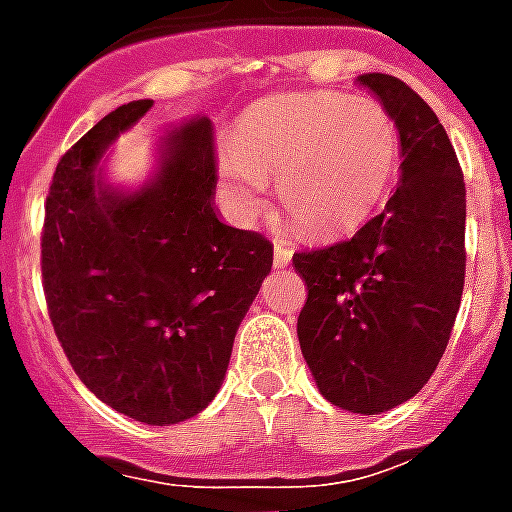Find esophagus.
<instances>
[{"instance_id": "esophagus-1", "label": "esophagus", "mask_w": 512, "mask_h": 512, "mask_svg": "<svg viewBox=\"0 0 512 512\" xmlns=\"http://www.w3.org/2000/svg\"><path fill=\"white\" fill-rule=\"evenodd\" d=\"M290 260H293V246L277 241V244H274V266L285 268Z\"/></svg>"}]
</instances>
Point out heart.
<instances>
[{
    "label": "heart",
    "mask_w": 512,
    "mask_h": 512,
    "mask_svg": "<svg viewBox=\"0 0 512 512\" xmlns=\"http://www.w3.org/2000/svg\"><path fill=\"white\" fill-rule=\"evenodd\" d=\"M400 164L395 117L370 98L279 95L252 106L219 156L224 197L241 219L266 211L279 180L290 222L315 238L354 233L384 205Z\"/></svg>",
    "instance_id": "heart-1"
}]
</instances>
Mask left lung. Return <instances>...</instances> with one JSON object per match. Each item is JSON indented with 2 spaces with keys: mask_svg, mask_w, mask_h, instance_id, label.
Masks as SVG:
<instances>
[{
  "mask_svg": "<svg viewBox=\"0 0 512 512\" xmlns=\"http://www.w3.org/2000/svg\"><path fill=\"white\" fill-rule=\"evenodd\" d=\"M356 82L395 117L400 183L354 238L293 255L307 282L296 332L329 403L381 414L428 384L450 343L466 274V183L439 117L406 82Z\"/></svg>",
  "mask_w": 512,
  "mask_h": 512,
  "instance_id": "1",
  "label": "left lung"
}]
</instances>
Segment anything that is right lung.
I'll use <instances>...</instances> for the list:
<instances>
[{
    "label": "right lung",
    "instance_id": "1",
    "mask_svg": "<svg viewBox=\"0 0 512 512\" xmlns=\"http://www.w3.org/2000/svg\"><path fill=\"white\" fill-rule=\"evenodd\" d=\"M150 106H117L60 158L40 268L54 332L82 384L136 422L175 425L219 392L274 246L219 219L208 117L161 136L145 186L106 183L101 158Z\"/></svg>",
    "mask_w": 512,
    "mask_h": 512
}]
</instances>
